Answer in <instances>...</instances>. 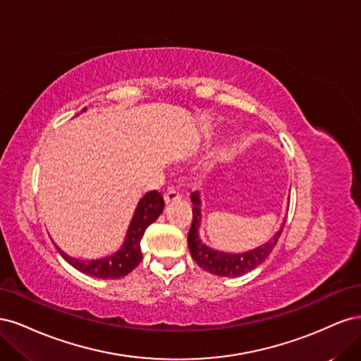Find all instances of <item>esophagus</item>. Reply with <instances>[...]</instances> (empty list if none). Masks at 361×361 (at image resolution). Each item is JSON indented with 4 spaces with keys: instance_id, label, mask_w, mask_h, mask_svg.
Instances as JSON below:
<instances>
[{
    "instance_id": "34e87169",
    "label": "esophagus",
    "mask_w": 361,
    "mask_h": 361,
    "mask_svg": "<svg viewBox=\"0 0 361 361\" xmlns=\"http://www.w3.org/2000/svg\"><path fill=\"white\" fill-rule=\"evenodd\" d=\"M179 200H180V195L176 191H167L166 194H164V202H166V204H170L173 202H179Z\"/></svg>"
}]
</instances>
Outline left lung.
Returning <instances> with one entry per match:
<instances>
[{
    "label": "left lung",
    "instance_id": "8db88e82",
    "mask_svg": "<svg viewBox=\"0 0 361 361\" xmlns=\"http://www.w3.org/2000/svg\"><path fill=\"white\" fill-rule=\"evenodd\" d=\"M192 202V224L188 232V247L192 259L195 260L200 268L204 271L211 272L215 276L221 277H239L243 274H247L248 271L255 269L264 262L272 248L276 247L279 238L283 232V226H285V220H283L277 233L272 236L268 243L262 244L256 248H251L248 251H243V253H227V251L215 250L209 245H206L200 238V226H202V200L200 192L195 191L190 195Z\"/></svg>",
    "mask_w": 361,
    "mask_h": 361
}]
</instances>
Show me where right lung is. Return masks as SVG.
Here are the masks:
<instances>
[{
	"label": "right lung",
	"instance_id": "1",
	"mask_svg": "<svg viewBox=\"0 0 361 361\" xmlns=\"http://www.w3.org/2000/svg\"><path fill=\"white\" fill-rule=\"evenodd\" d=\"M82 111H85V108ZM164 211V199L157 190L146 192L137 203V207L130 220L125 235V241L113 255H108L99 259H76L69 256L56 244V248L61 257L72 265L75 269L84 272L87 276L96 279L111 280L128 276L143 259L141 255V239L149 224L154 223Z\"/></svg>",
	"mask_w": 361,
	"mask_h": 361
}]
</instances>
